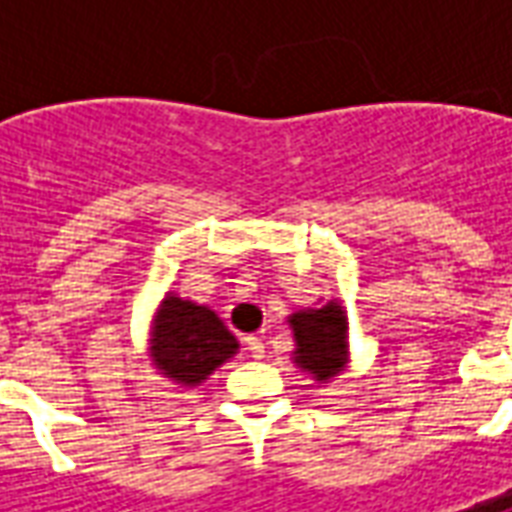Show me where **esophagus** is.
I'll use <instances>...</instances> for the list:
<instances>
[{"instance_id":"34e87169","label":"esophagus","mask_w":512,"mask_h":512,"mask_svg":"<svg viewBox=\"0 0 512 512\" xmlns=\"http://www.w3.org/2000/svg\"><path fill=\"white\" fill-rule=\"evenodd\" d=\"M246 351H249V356L260 359V356H263V340L255 337V334H249V337H246Z\"/></svg>"}]
</instances>
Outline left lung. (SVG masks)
<instances>
[{
  "instance_id": "1",
  "label": "left lung",
  "mask_w": 512,
  "mask_h": 512,
  "mask_svg": "<svg viewBox=\"0 0 512 512\" xmlns=\"http://www.w3.org/2000/svg\"><path fill=\"white\" fill-rule=\"evenodd\" d=\"M296 337V365L310 370L318 381H329L345 365V312L340 304L329 301L318 310H304L290 315Z\"/></svg>"
}]
</instances>
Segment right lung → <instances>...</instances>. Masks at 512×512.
<instances>
[{
  "label": "right lung",
  "mask_w": 512,
  "mask_h": 512,
  "mask_svg": "<svg viewBox=\"0 0 512 512\" xmlns=\"http://www.w3.org/2000/svg\"><path fill=\"white\" fill-rule=\"evenodd\" d=\"M235 337L208 307L167 296L156 315L153 359L178 384L194 386L235 354Z\"/></svg>",
  "instance_id": "obj_1"
}]
</instances>
